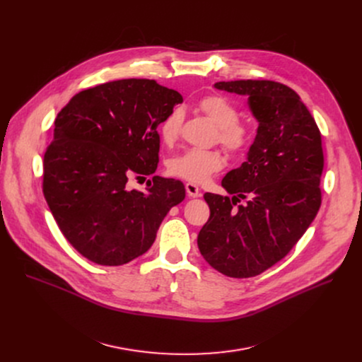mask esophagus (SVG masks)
I'll list each match as a JSON object with an SVG mask.
<instances>
[{"label": "esophagus", "mask_w": 362, "mask_h": 362, "mask_svg": "<svg viewBox=\"0 0 362 362\" xmlns=\"http://www.w3.org/2000/svg\"><path fill=\"white\" fill-rule=\"evenodd\" d=\"M186 192L190 197H199L200 196V189L194 183H186Z\"/></svg>", "instance_id": "34e87169"}]
</instances>
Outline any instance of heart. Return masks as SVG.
Segmentation results:
<instances>
[{"mask_svg": "<svg viewBox=\"0 0 362 362\" xmlns=\"http://www.w3.org/2000/svg\"><path fill=\"white\" fill-rule=\"evenodd\" d=\"M199 110L216 126V137L228 150L236 153L243 150L249 143L247 129L238 123V110L222 95H208L199 101ZM182 124V113L173 110L160 124V137L163 141H173ZM225 159L216 150L189 148L179 156L170 159L168 168L173 176L180 179L203 183L215 172L223 168Z\"/></svg>", "mask_w": 362, "mask_h": 362, "instance_id": "1", "label": "heart"}]
</instances>
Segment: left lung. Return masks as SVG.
<instances>
[{"instance_id": "obj_1", "label": "left lung", "mask_w": 362, "mask_h": 362, "mask_svg": "<svg viewBox=\"0 0 362 362\" xmlns=\"http://www.w3.org/2000/svg\"><path fill=\"white\" fill-rule=\"evenodd\" d=\"M214 87L246 95L257 130L246 162L222 179L232 199L203 194L211 218L197 246L221 274L250 278L285 257L320 211L321 133L300 97L285 84L236 80ZM240 198L247 204L235 209Z\"/></svg>"}]
</instances>
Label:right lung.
I'll use <instances>...</instances> for the list:
<instances>
[{
  "label": "right lung",
  "instance_id": "add662e5",
  "mask_svg": "<svg viewBox=\"0 0 362 362\" xmlns=\"http://www.w3.org/2000/svg\"><path fill=\"white\" fill-rule=\"evenodd\" d=\"M183 101L154 80L126 78L76 94L54 122L44 154L42 192L64 238L88 261L124 265L146 253L186 190L153 176L144 192L130 177L158 169V127Z\"/></svg>",
  "mask_w": 362,
  "mask_h": 362
}]
</instances>
